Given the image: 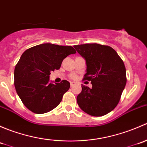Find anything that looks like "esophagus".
<instances>
[{
    "mask_svg": "<svg viewBox=\"0 0 147 147\" xmlns=\"http://www.w3.org/2000/svg\"><path fill=\"white\" fill-rule=\"evenodd\" d=\"M75 84H76V82H70V85H71V87H73V86H75Z\"/></svg>",
    "mask_w": 147,
    "mask_h": 147,
    "instance_id": "esophagus-1",
    "label": "esophagus"
}]
</instances>
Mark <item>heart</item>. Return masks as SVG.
<instances>
[{
	"label": "heart",
	"instance_id": "1",
	"mask_svg": "<svg viewBox=\"0 0 147 147\" xmlns=\"http://www.w3.org/2000/svg\"><path fill=\"white\" fill-rule=\"evenodd\" d=\"M71 78H76V75H72V76H71Z\"/></svg>",
	"mask_w": 147,
	"mask_h": 147
}]
</instances>
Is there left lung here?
<instances>
[{
    "label": "left lung",
    "instance_id": "1",
    "mask_svg": "<svg viewBox=\"0 0 147 147\" xmlns=\"http://www.w3.org/2000/svg\"><path fill=\"white\" fill-rule=\"evenodd\" d=\"M74 47L86 60L83 80L92 84V88L82 84V92L77 97L78 105L92 116L107 115L118 105L127 83L124 62L108 45L87 43Z\"/></svg>",
    "mask_w": 147,
    "mask_h": 147
}]
</instances>
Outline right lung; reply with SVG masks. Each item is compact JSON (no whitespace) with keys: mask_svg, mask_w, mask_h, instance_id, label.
Returning a JSON list of instances; mask_svg holds the SVG:
<instances>
[{"mask_svg":"<svg viewBox=\"0 0 147 147\" xmlns=\"http://www.w3.org/2000/svg\"><path fill=\"white\" fill-rule=\"evenodd\" d=\"M76 53L72 46L51 43L35 45L26 50L16 65L14 84L23 105L35 114H43L55 108L70 87L63 80L53 84L51 71L59 69L63 60Z\"/></svg>","mask_w":147,"mask_h":147,"instance_id":"add662e5","label":"right lung"}]
</instances>
